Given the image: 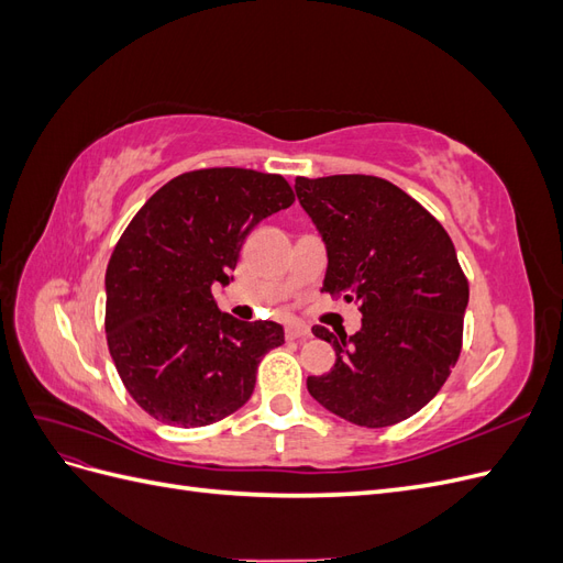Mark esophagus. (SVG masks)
I'll return each instance as SVG.
<instances>
[{"label": "esophagus", "instance_id": "obj_1", "mask_svg": "<svg viewBox=\"0 0 563 563\" xmlns=\"http://www.w3.org/2000/svg\"><path fill=\"white\" fill-rule=\"evenodd\" d=\"M310 335V327H305L300 321H291L286 323V338L288 340H298V338H308Z\"/></svg>", "mask_w": 563, "mask_h": 563}]
</instances>
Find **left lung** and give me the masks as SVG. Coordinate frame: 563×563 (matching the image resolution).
Masks as SVG:
<instances>
[{
  "label": "left lung",
  "instance_id": "1",
  "mask_svg": "<svg viewBox=\"0 0 563 563\" xmlns=\"http://www.w3.org/2000/svg\"><path fill=\"white\" fill-rule=\"evenodd\" d=\"M296 195L327 242L323 291L360 305L354 335L312 327L335 364L310 395L362 428L418 413L463 350L470 284L439 220L378 176L296 178Z\"/></svg>",
  "mask_w": 563,
  "mask_h": 563
}]
</instances>
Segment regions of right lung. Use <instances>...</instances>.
<instances>
[{
  "instance_id": "1",
  "label": "right lung",
  "mask_w": 563,
  "mask_h": 563,
  "mask_svg": "<svg viewBox=\"0 0 563 563\" xmlns=\"http://www.w3.org/2000/svg\"><path fill=\"white\" fill-rule=\"evenodd\" d=\"M294 201L277 174L216 166L168 180L133 216L106 272V335L145 413L203 428L251 399L284 329L220 312L211 286L230 284L246 234Z\"/></svg>"
}]
</instances>
